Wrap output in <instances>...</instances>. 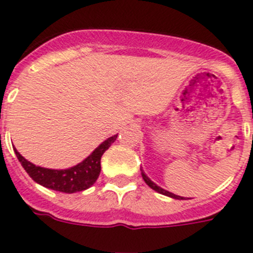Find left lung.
<instances>
[{
  "instance_id": "obj_1",
  "label": "left lung",
  "mask_w": 253,
  "mask_h": 253,
  "mask_svg": "<svg viewBox=\"0 0 253 253\" xmlns=\"http://www.w3.org/2000/svg\"><path fill=\"white\" fill-rule=\"evenodd\" d=\"M141 174H142V178H143V180H144V182H146V184H147L148 187H150V188H152L153 191H156L157 193L164 194V196H168V197H170V198H175V200H184V197L176 196V194L171 193V192H169V191H166V189L161 188V187H160V185H157L156 183H153L152 180H151V179L148 178L147 175H146V172L143 171V169H142V168H141Z\"/></svg>"
}]
</instances>
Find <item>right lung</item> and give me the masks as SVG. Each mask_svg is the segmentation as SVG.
<instances>
[{
    "mask_svg": "<svg viewBox=\"0 0 253 253\" xmlns=\"http://www.w3.org/2000/svg\"><path fill=\"white\" fill-rule=\"evenodd\" d=\"M116 138L118 134L107 138L82 163L71 166L69 169H47L42 166H36L24 159L16 148H14V151L24 170L29 174L34 182L53 191L75 193L85 191L96 183L101 171V157L105 151L109 150L110 146L116 141Z\"/></svg>",
    "mask_w": 253,
    "mask_h": 253,
    "instance_id": "1",
    "label": "right lung"
}]
</instances>
